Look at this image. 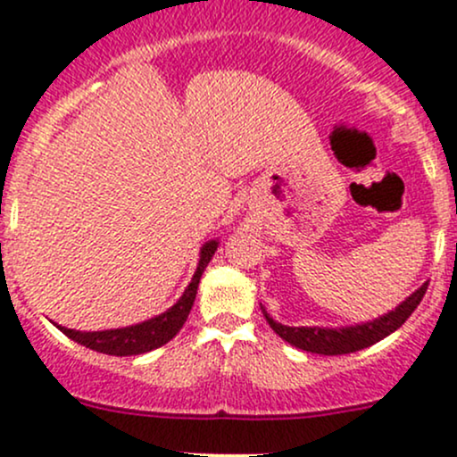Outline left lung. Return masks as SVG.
Returning <instances> with one entry per match:
<instances>
[{
  "instance_id": "obj_1",
  "label": "left lung",
  "mask_w": 457,
  "mask_h": 457,
  "mask_svg": "<svg viewBox=\"0 0 457 457\" xmlns=\"http://www.w3.org/2000/svg\"><path fill=\"white\" fill-rule=\"evenodd\" d=\"M429 285V282H427ZM427 285H422L419 291L411 293L405 302H403L398 309H394L392 313L378 317V320L368 321V324H357V326H348V328H306V326H285L273 321L271 317L267 315V311L262 309L265 313L267 324L271 326L273 333L280 335L285 342H289L295 348L306 350V353H315V354H348V353H357V350L368 348V345L381 342L383 337L392 335L394 330L401 328L405 324V320L416 311V306L420 304L422 295H425Z\"/></svg>"
}]
</instances>
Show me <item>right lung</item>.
Segmentation results:
<instances>
[{
  "instance_id": "1",
  "label": "right lung",
  "mask_w": 457,
  "mask_h": 457,
  "mask_svg": "<svg viewBox=\"0 0 457 457\" xmlns=\"http://www.w3.org/2000/svg\"><path fill=\"white\" fill-rule=\"evenodd\" d=\"M216 241H210L204 245L199 258V267H196L195 276H192L188 289L184 291V295L179 297L175 306L166 311V313L153 317V320L142 321V324L127 326V328H115V330H100V333H80V330L71 328H59L63 330L70 339L79 342L80 345L91 350H98L104 354H115V357H129V354H142L148 350H155L160 345H164L179 333V328L184 326V321L188 320V313L195 304L196 297V287H199L201 273L208 267V262L212 261L216 252Z\"/></svg>"
}]
</instances>
